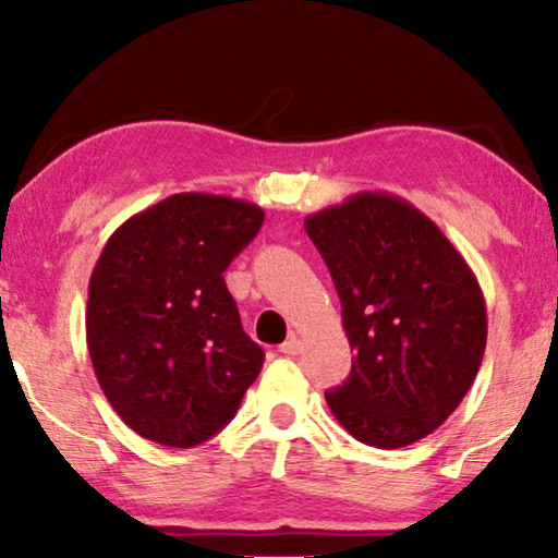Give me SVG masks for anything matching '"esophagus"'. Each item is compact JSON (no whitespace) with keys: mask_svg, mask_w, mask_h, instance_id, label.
<instances>
[{"mask_svg":"<svg viewBox=\"0 0 558 558\" xmlns=\"http://www.w3.org/2000/svg\"><path fill=\"white\" fill-rule=\"evenodd\" d=\"M279 353L281 355H300L302 353V340H300V335H289L287 338V342H281L279 345Z\"/></svg>","mask_w":558,"mask_h":558,"instance_id":"esophagus-1","label":"esophagus"}]
</instances>
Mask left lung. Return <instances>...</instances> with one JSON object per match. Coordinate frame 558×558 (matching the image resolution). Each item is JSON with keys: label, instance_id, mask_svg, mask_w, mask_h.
I'll list each match as a JSON object with an SVG mask.
<instances>
[{"label": "left lung", "instance_id": "left-lung-1", "mask_svg": "<svg viewBox=\"0 0 558 558\" xmlns=\"http://www.w3.org/2000/svg\"><path fill=\"white\" fill-rule=\"evenodd\" d=\"M304 228L355 350L327 407L363 445H414L460 407L483 363L487 312L475 274L434 220L396 195L357 193L312 213Z\"/></svg>", "mask_w": 558, "mask_h": 558}]
</instances>
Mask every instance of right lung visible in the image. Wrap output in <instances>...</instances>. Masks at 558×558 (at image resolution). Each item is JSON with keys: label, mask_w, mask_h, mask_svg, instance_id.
<instances>
[{"label": "right lung", "mask_w": 558, "mask_h": 558, "mask_svg": "<svg viewBox=\"0 0 558 558\" xmlns=\"http://www.w3.org/2000/svg\"><path fill=\"white\" fill-rule=\"evenodd\" d=\"M264 210L178 193L121 223L88 281L86 342L101 391L129 429L195 447L235 416L264 365L223 271Z\"/></svg>", "instance_id": "right-lung-1"}]
</instances>
